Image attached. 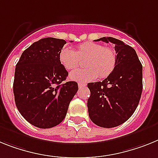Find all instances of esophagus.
I'll return each instance as SVG.
<instances>
[{"instance_id": "esophagus-1", "label": "esophagus", "mask_w": 158, "mask_h": 158, "mask_svg": "<svg viewBox=\"0 0 158 158\" xmlns=\"http://www.w3.org/2000/svg\"><path fill=\"white\" fill-rule=\"evenodd\" d=\"M78 86H79V88H81V87H86V84H85V83H78Z\"/></svg>"}]
</instances>
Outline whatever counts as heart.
I'll list each match as a JSON object with an SVG mask.
<instances>
[{
	"label": "heart",
	"instance_id": "obj_1",
	"mask_svg": "<svg viewBox=\"0 0 158 158\" xmlns=\"http://www.w3.org/2000/svg\"><path fill=\"white\" fill-rule=\"evenodd\" d=\"M86 58L83 66L86 68L71 71L69 78L71 80L87 83L96 78H106L114 70L117 64L115 51L109 47H104L94 42H85L79 44L76 50L68 46L63 47L59 53L60 64L68 71L76 68L79 59Z\"/></svg>",
	"mask_w": 158,
	"mask_h": 158
}]
</instances>
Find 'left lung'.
Masks as SVG:
<instances>
[{
  "instance_id": "left-lung-1",
  "label": "left lung",
  "mask_w": 158,
  "mask_h": 158,
  "mask_svg": "<svg viewBox=\"0 0 158 158\" xmlns=\"http://www.w3.org/2000/svg\"><path fill=\"white\" fill-rule=\"evenodd\" d=\"M102 40L114 44L117 64L102 82L90 83L87 100L89 117L95 125L104 128L118 127L134 113L142 92V65L132 47L113 37Z\"/></svg>"
}]
</instances>
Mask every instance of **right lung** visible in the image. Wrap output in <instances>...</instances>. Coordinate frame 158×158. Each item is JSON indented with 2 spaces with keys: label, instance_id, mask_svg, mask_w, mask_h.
<instances>
[{
  "label": "right lung",
  "instance_id": "obj_1",
  "mask_svg": "<svg viewBox=\"0 0 158 158\" xmlns=\"http://www.w3.org/2000/svg\"><path fill=\"white\" fill-rule=\"evenodd\" d=\"M64 40L44 38L24 50L15 69L13 93L20 114L35 127L48 129L60 124L78 91V83H62L68 75L59 53Z\"/></svg>",
  "mask_w": 158,
  "mask_h": 158
}]
</instances>
